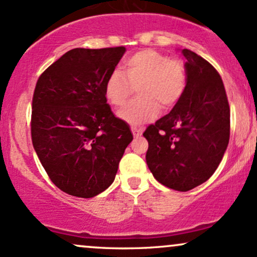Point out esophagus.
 I'll return each mask as SVG.
<instances>
[{"mask_svg": "<svg viewBox=\"0 0 257 257\" xmlns=\"http://www.w3.org/2000/svg\"><path fill=\"white\" fill-rule=\"evenodd\" d=\"M132 133L134 137H140L143 134V128H138V126H132Z\"/></svg>", "mask_w": 257, "mask_h": 257, "instance_id": "34e87169", "label": "esophagus"}]
</instances>
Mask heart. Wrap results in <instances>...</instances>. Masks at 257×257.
<instances>
[{
	"instance_id": "b5f03b06",
	"label": "heart",
	"mask_w": 257,
	"mask_h": 257,
	"mask_svg": "<svg viewBox=\"0 0 257 257\" xmlns=\"http://www.w3.org/2000/svg\"><path fill=\"white\" fill-rule=\"evenodd\" d=\"M186 69L179 60L155 49H143L123 60V71L113 70L105 82V96L114 107H120L137 88L139 99L119 112L122 120L141 125L155 119L163 108L173 107L186 88Z\"/></svg>"
}]
</instances>
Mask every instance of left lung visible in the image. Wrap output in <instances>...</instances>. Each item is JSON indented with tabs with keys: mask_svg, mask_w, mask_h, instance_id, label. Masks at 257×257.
Instances as JSON below:
<instances>
[{
	"mask_svg": "<svg viewBox=\"0 0 257 257\" xmlns=\"http://www.w3.org/2000/svg\"><path fill=\"white\" fill-rule=\"evenodd\" d=\"M181 53L187 76L184 94L144 137L155 179L186 192L205 182L222 161L229 140V106L216 70L192 51Z\"/></svg>",
	"mask_w": 257,
	"mask_h": 257,
	"instance_id": "8db88e82",
	"label": "left lung"
}]
</instances>
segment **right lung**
I'll use <instances>...</instances> for the list:
<instances>
[{"mask_svg": "<svg viewBox=\"0 0 257 257\" xmlns=\"http://www.w3.org/2000/svg\"><path fill=\"white\" fill-rule=\"evenodd\" d=\"M124 47L75 48L38 78L32 99L31 138L41 164L65 193L91 198L113 182L133 134L114 117L105 82Z\"/></svg>", "mask_w": 257, "mask_h": 257, "instance_id": "right-lung-1", "label": "right lung"}]
</instances>
